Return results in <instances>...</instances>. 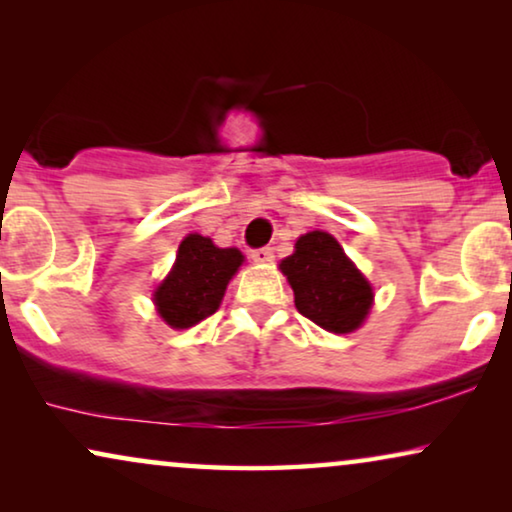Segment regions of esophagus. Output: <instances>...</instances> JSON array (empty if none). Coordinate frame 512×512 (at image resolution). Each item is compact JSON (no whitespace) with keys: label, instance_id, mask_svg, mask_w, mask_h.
<instances>
[{"label":"esophagus","instance_id":"34e87169","mask_svg":"<svg viewBox=\"0 0 512 512\" xmlns=\"http://www.w3.org/2000/svg\"><path fill=\"white\" fill-rule=\"evenodd\" d=\"M251 258H254V263H272L275 261V254H272L270 247H261L251 251Z\"/></svg>","mask_w":512,"mask_h":512}]
</instances>
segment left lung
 I'll return each mask as SVG.
<instances>
[{
	"label": "left lung",
	"instance_id": "1",
	"mask_svg": "<svg viewBox=\"0 0 512 512\" xmlns=\"http://www.w3.org/2000/svg\"><path fill=\"white\" fill-rule=\"evenodd\" d=\"M298 312L331 333H352L373 305V289L333 235L312 230L279 263Z\"/></svg>",
	"mask_w": 512,
	"mask_h": 512
}]
</instances>
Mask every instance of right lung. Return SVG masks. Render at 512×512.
<instances>
[{
	"label": "right lung",
	"instance_id": "right-lung-1",
	"mask_svg": "<svg viewBox=\"0 0 512 512\" xmlns=\"http://www.w3.org/2000/svg\"><path fill=\"white\" fill-rule=\"evenodd\" d=\"M244 256L237 249H219L209 237L188 235L179 244L177 263L156 289L158 314L172 328H191L219 310L230 277Z\"/></svg>",
	"mask_w": 512,
	"mask_h": 512
}]
</instances>
